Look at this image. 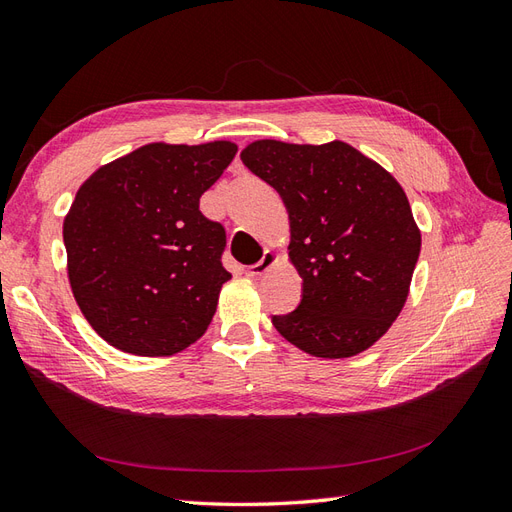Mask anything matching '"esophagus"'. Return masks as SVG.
Here are the masks:
<instances>
[{"label":"esophagus","instance_id":"1","mask_svg":"<svg viewBox=\"0 0 512 512\" xmlns=\"http://www.w3.org/2000/svg\"><path fill=\"white\" fill-rule=\"evenodd\" d=\"M275 262H278V254L271 252V250H265V254H262V258L258 262H254V265L247 267V275H252V278H258V275L267 273Z\"/></svg>","mask_w":512,"mask_h":512}]
</instances>
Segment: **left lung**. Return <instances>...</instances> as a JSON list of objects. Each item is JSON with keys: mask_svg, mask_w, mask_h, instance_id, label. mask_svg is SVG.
<instances>
[{"mask_svg": "<svg viewBox=\"0 0 512 512\" xmlns=\"http://www.w3.org/2000/svg\"><path fill=\"white\" fill-rule=\"evenodd\" d=\"M241 161L280 193L290 219L299 306L275 329L314 357L372 347L403 310L420 256V230L394 176L344 142L260 140Z\"/></svg>", "mask_w": 512, "mask_h": 512, "instance_id": "1", "label": "left lung"}]
</instances>
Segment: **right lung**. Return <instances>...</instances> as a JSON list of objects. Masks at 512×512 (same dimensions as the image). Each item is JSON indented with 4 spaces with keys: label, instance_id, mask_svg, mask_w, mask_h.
<instances>
[{
    "label": "right lung",
    "instance_id": "right-lung-1",
    "mask_svg": "<svg viewBox=\"0 0 512 512\" xmlns=\"http://www.w3.org/2000/svg\"><path fill=\"white\" fill-rule=\"evenodd\" d=\"M237 146L148 144L79 187L64 219L68 280L92 329L112 347L174 355L211 325L226 228L204 217L200 196Z\"/></svg>",
    "mask_w": 512,
    "mask_h": 512
}]
</instances>
